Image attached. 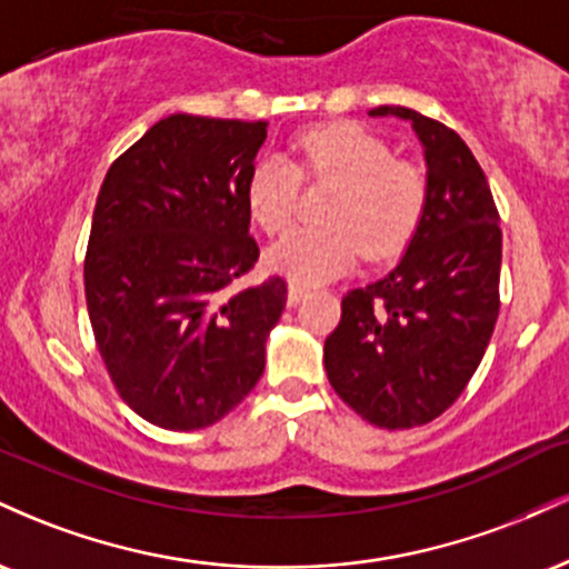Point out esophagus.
<instances>
[{
	"label": "esophagus",
	"mask_w": 569,
	"mask_h": 569,
	"mask_svg": "<svg viewBox=\"0 0 569 569\" xmlns=\"http://www.w3.org/2000/svg\"><path fill=\"white\" fill-rule=\"evenodd\" d=\"M307 286H302V283H297V280H291L289 283V305L293 307V305H299L302 302V297H307Z\"/></svg>",
	"instance_id": "esophagus-1"
}]
</instances>
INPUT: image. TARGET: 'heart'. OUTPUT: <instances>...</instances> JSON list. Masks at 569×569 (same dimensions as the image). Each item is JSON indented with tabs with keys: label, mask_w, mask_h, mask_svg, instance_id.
<instances>
[{
	"label": "heart",
	"mask_w": 569,
	"mask_h": 569,
	"mask_svg": "<svg viewBox=\"0 0 569 569\" xmlns=\"http://www.w3.org/2000/svg\"><path fill=\"white\" fill-rule=\"evenodd\" d=\"M299 162L267 154L248 176L251 219L267 234L283 232L297 217L299 184H335L321 227H299L270 248V264L297 280L342 276L363 257L371 262L401 253L428 208V176L396 160L390 143L350 122L312 128L297 141Z\"/></svg>",
	"instance_id": "obj_1"
}]
</instances>
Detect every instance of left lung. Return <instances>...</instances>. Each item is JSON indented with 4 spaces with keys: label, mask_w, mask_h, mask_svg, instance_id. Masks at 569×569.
Masks as SVG:
<instances>
[{
    "label": "left lung",
    "mask_w": 569,
    "mask_h": 569,
    "mask_svg": "<svg viewBox=\"0 0 569 569\" xmlns=\"http://www.w3.org/2000/svg\"><path fill=\"white\" fill-rule=\"evenodd\" d=\"M415 128L428 166V208L388 276L342 297L326 337L331 388L371 426L417 428L466 390L500 310V217L466 141L407 107H377Z\"/></svg>",
    "instance_id": "8db88e82"
}]
</instances>
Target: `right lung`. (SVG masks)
Listing matches in <instances>:
<instances>
[{
  "mask_svg": "<svg viewBox=\"0 0 569 569\" xmlns=\"http://www.w3.org/2000/svg\"><path fill=\"white\" fill-rule=\"evenodd\" d=\"M267 122L171 114L112 162L98 192L84 299L117 393L166 430L219 422L264 371L286 280L257 264L248 176Z\"/></svg>",
  "mask_w": 569,
  "mask_h": 569,
  "instance_id": "add662e5",
  "label": "right lung"
}]
</instances>
